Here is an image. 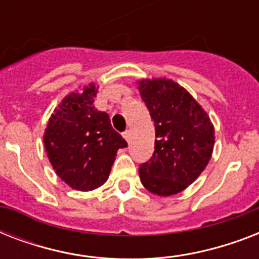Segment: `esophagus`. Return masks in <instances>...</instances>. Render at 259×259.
Wrapping results in <instances>:
<instances>
[{
	"label": "esophagus",
	"mask_w": 259,
	"mask_h": 259,
	"mask_svg": "<svg viewBox=\"0 0 259 259\" xmlns=\"http://www.w3.org/2000/svg\"><path fill=\"white\" fill-rule=\"evenodd\" d=\"M123 138H125L127 142H130V130H126V132H123Z\"/></svg>",
	"instance_id": "esophagus-1"
}]
</instances>
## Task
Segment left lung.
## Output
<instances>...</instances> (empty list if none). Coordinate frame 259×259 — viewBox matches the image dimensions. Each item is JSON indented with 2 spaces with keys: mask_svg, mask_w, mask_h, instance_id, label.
Wrapping results in <instances>:
<instances>
[{
  "mask_svg": "<svg viewBox=\"0 0 259 259\" xmlns=\"http://www.w3.org/2000/svg\"><path fill=\"white\" fill-rule=\"evenodd\" d=\"M142 101L156 129L154 153L140 166L142 185L158 196H172L192 184L208 164L215 130L208 114L172 79H142Z\"/></svg>",
  "mask_w": 259,
  "mask_h": 259,
  "instance_id": "obj_1",
  "label": "left lung"
}]
</instances>
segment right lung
<instances>
[{"mask_svg": "<svg viewBox=\"0 0 259 259\" xmlns=\"http://www.w3.org/2000/svg\"><path fill=\"white\" fill-rule=\"evenodd\" d=\"M98 86L68 94L54 110L44 132L51 165L76 191H93L109 179L118 149L127 142L113 129L109 114L94 106Z\"/></svg>", "mask_w": 259, "mask_h": 259, "instance_id": "right-lung-1", "label": "right lung"}]
</instances>
